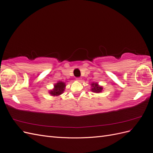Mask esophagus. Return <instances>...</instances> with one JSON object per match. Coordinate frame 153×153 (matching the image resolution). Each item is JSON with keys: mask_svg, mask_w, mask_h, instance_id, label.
Returning <instances> with one entry per match:
<instances>
[{"mask_svg": "<svg viewBox=\"0 0 153 153\" xmlns=\"http://www.w3.org/2000/svg\"><path fill=\"white\" fill-rule=\"evenodd\" d=\"M76 81H78V82H80V81H81V78H76Z\"/></svg>", "mask_w": 153, "mask_h": 153, "instance_id": "1", "label": "esophagus"}]
</instances>
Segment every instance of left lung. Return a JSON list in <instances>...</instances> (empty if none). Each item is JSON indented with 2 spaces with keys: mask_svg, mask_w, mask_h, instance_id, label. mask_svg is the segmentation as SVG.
Here are the masks:
<instances>
[{
  "mask_svg": "<svg viewBox=\"0 0 153 153\" xmlns=\"http://www.w3.org/2000/svg\"><path fill=\"white\" fill-rule=\"evenodd\" d=\"M91 91L95 93H100L103 91V87L98 84L97 82H92L91 84Z\"/></svg>",
  "mask_w": 153,
  "mask_h": 153,
  "instance_id": "8db88e82",
  "label": "left lung"
}]
</instances>
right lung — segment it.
<instances>
[{"label":"right lung","instance_id":"right-lung-1","mask_svg":"<svg viewBox=\"0 0 153 153\" xmlns=\"http://www.w3.org/2000/svg\"><path fill=\"white\" fill-rule=\"evenodd\" d=\"M66 86L65 82L59 81L53 85V88L48 91V93L52 96H59L64 92Z\"/></svg>","mask_w":153,"mask_h":153}]
</instances>
